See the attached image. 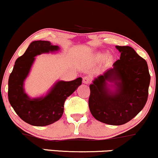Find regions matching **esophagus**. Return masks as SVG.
Segmentation results:
<instances>
[{
    "label": "esophagus",
    "instance_id": "esophagus-1",
    "mask_svg": "<svg viewBox=\"0 0 158 158\" xmlns=\"http://www.w3.org/2000/svg\"><path fill=\"white\" fill-rule=\"evenodd\" d=\"M91 81V77L90 76H85L83 78V83L85 84H89Z\"/></svg>",
    "mask_w": 158,
    "mask_h": 158
}]
</instances>
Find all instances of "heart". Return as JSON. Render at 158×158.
<instances>
[{
  "instance_id": "obj_1",
  "label": "heart",
  "mask_w": 158,
  "mask_h": 158,
  "mask_svg": "<svg viewBox=\"0 0 158 158\" xmlns=\"http://www.w3.org/2000/svg\"><path fill=\"white\" fill-rule=\"evenodd\" d=\"M107 53H99V54H97L96 58H97V60H100V61H101V60H104V59H105V58H107V61H111V60H112V59H113L112 56H108V57L107 58Z\"/></svg>"
}]
</instances>
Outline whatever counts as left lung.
<instances>
[{"label":"left lung","mask_w":158,"mask_h":158,"mask_svg":"<svg viewBox=\"0 0 158 158\" xmlns=\"http://www.w3.org/2000/svg\"><path fill=\"white\" fill-rule=\"evenodd\" d=\"M120 59L89 85V107L95 119L121 125L144 107L150 74L146 61L130 46H116Z\"/></svg>","instance_id":"8db88e82"}]
</instances>
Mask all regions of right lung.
Masks as SVG:
<instances>
[{
  "instance_id": "obj_1",
  "label": "right lung",
  "mask_w": 158,
  "mask_h": 158,
  "mask_svg": "<svg viewBox=\"0 0 158 158\" xmlns=\"http://www.w3.org/2000/svg\"><path fill=\"white\" fill-rule=\"evenodd\" d=\"M58 45L49 41L32 42L24 54L15 60L8 81L10 104L23 121L33 126H46L62 117L65 101L82 84V78L71 81H57L45 95L31 98L24 90V81L29 75L36 56L57 52Z\"/></svg>"
}]
</instances>
